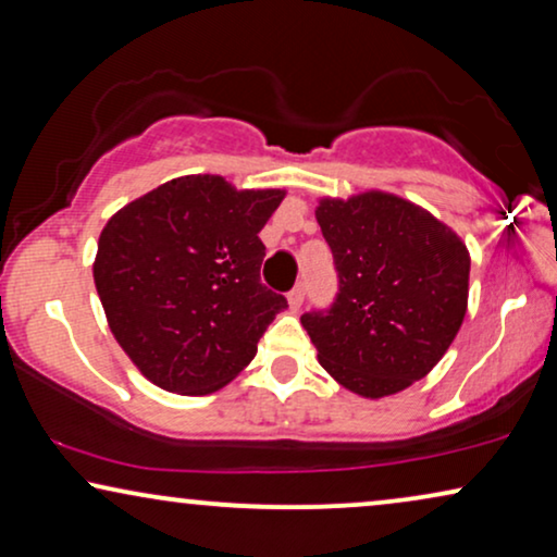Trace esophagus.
I'll use <instances>...</instances> for the list:
<instances>
[{"label":"esophagus","instance_id":"esophagus-1","mask_svg":"<svg viewBox=\"0 0 557 557\" xmlns=\"http://www.w3.org/2000/svg\"><path fill=\"white\" fill-rule=\"evenodd\" d=\"M302 300H305V285L300 282V285H295L293 289H289L287 295V302H289V310H300L302 308Z\"/></svg>","mask_w":557,"mask_h":557}]
</instances>
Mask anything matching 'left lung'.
Instances as JSON below:
<instances>
[{"mask_svg":"<svg viewBox=\"0 0 557 557\" xmlns=\"http://www.w3.org/2000/svg\"><path fill=\"white\" fill-rule=\"evenodd\" d=\"M318 224L338 295L300 318L341 386L381 398L424 379L467 312L469 252L449 226L394 194L323 199Z\"/></svg>","mask_w":557,"mask_h":557,"instance_id":"left-lung-1","label":"left lung"}]
</instances>
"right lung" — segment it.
I'll list each match as a JSON object with an SVG mask.
<instances>
[{
  "mask_svg": "<svg viewBox=\"0 0 557 557\" xmlns=\"http://www.w3.org/2000/svg\"><path fill=\"white\" fill-rule=\"evenodd\" d=\"M285 191L182 176L125 203L100 232L92 277L108 325L156 386L203 396L230 383L287 308L262 285V226Z\"/></svg>",
  "mask_w": 557,
  "mask_h": 557,
  "instance_id": "1",
  "label": "right lung"
}]
</instances>
